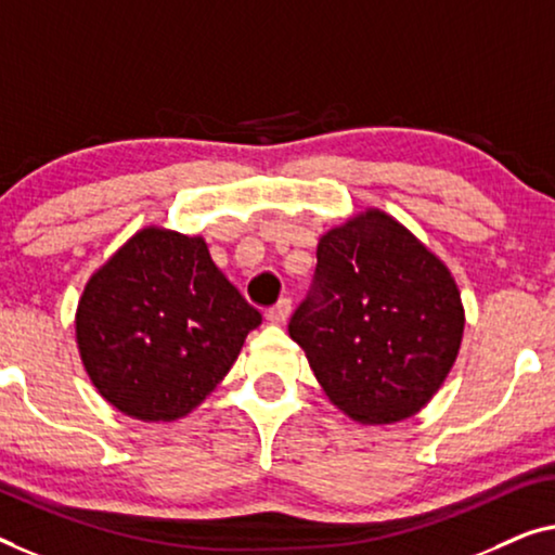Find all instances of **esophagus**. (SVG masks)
I'll return each instance as SVG.
<instances>
[{"mask_svg": "<svg viewBox=\"0 0 555 555\" xmlns=\"http://www.w3.org/2000/svg\"><path fill=\"white\" fill-rule=\"evenodd\" d=\"M288 317H292V301H288V299H281L276 307H271L267 311V322L269 324H284Z\"/></svg>", "mask_w": 555, "mask_h": 555, "instance_id": "esophagus-1", "label": "esophagus"}]
</instances>
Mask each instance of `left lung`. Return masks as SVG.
Wrapping results in <instances>:
<instances>
[{"label": "left lung", "instance_id": "left-lung-1", "mask_svg": "<svg viewBox=\"0 0 555 555\" xmlns=\"http://www.w3.org/2000/svg\"><path fill=\"white\" fill-rule=\"evenodd\" d=\"M463 332L452 271L382 208L319 238L314 294L288 322L324 395L359 425L417 415L448 379Z\"/></svg>", "mask_w": 555, "mask_h": 555}]
</instances>
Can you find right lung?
<instances>
[{
  "mask_svg": "<svg viewBox=\"0 0 555 555\" xmlns=\"http://www.w3.org/2000/svg\"><path fill=\"white\" fill-rule=\"evenodd\" d=\"M259 324L206 238L145 225L88 279L75 341L105 402L140 423H176L221 385Z\"/></svg>",
  "mask_w": 555,
  "mask_h": 555,
  "instance_id": "right-lung-1",
  "label": "right lung"
}]
</instances>
